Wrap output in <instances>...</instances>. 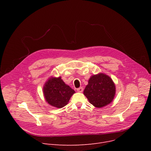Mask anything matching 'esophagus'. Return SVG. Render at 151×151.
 Returning <instances> with one entry per match:
<instances>
[{
	"mask_svg": "<svg viewBox=\"0 0 151 151\" xmlns=\"http://www.w3.org/2000/svg\"><path fill=\"white\" fill-rule=\"evenodd\" d=\"M77 91L78 92H82L83 91V88H82V87H80V88H79L77 89Z\"/></svg>",
	"mask_w": 151,
	"mask_h": 151,
	"instance_id": "obj_1",
	"label": "esophagus"
}]
</instances>
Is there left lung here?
<instances>
[{"label":"left lung","mask_w":151,"mask_h":151,"mask_svg":"<svg viewBox=\"0 0 151 151\" xmlns=\"http://www.w3.org/2000/svg\"><path fill=\"white\" fill-rule=\"evenodd\" d=\"M90 104L102 108L111 103L116 93V86L112 79L104 73L92 75L83 92Z\"/></svg>","instance_id":"left-lung-1"}]
</instances>
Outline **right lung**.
Segmentation results:
<instances>
[{
	"instance_id": "right-lung-1",
	"label": "right lung",
	"mask_w": 151,
	"mask_h": 151,
	"mask_svg": "<svg viewBox=\"0 0 151 151\" xmlns=\"http://www.w3.org/2000/svg\"><path fill=\"white\" fill-rule=\"evenodd\" d=\"M43 91L47 104L58 108L67 105L71 97L75 93L73 89L63 81L61 77L50 78L45 83Z\"/></svg>"
}]
</instances>
